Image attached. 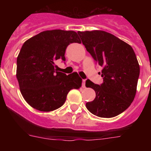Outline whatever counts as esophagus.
Wrapping results in <instances>:
<instances>
[{"label":"esophagus","instance_id":"obj_1","mask_svg":"<svg viewBox=\"0 0 151 151\" xmlns=\"http://www.w3.org/2000/svg\"><path fill=\"white\" fill-rule=\"evenodd\" d=\"M82 88H85V79L82 80Z\"/></svg>","mask_w":151,"mask_h":151}]
</instances>
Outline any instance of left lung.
<instances>
[{
    "label": "left lung",
    "instance_id": "8db88e82",
    "mask_svg": "<svg viewBox=\"0 0 151 151\" xmlns=\"http://www.w3.org/2000/svg\"><path fill=\"white\" fill-rule=\"evenodd\" d=\"M82 42L99 66L104 82L88 79L85 86L95 91L86 107L94 115L111 118L125 111L134 101L140 66L132 47L115 35L101 30L78 32Z\"/></svg>",
    "mask_w": 151,
    "mask_h": 151
}]
</instances>
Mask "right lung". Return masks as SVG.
Returning <instances> with one entry per match:
<instances>
[{"label":"right lung","instance_id":"right-lung-1","mask_svg":"<svg viewBox=\"0 0 151 151\" xmlns=\"http://www.w3.org/2000/svg\"><path fill=\"white\" fill-rule=\"evenodd\" d=\"M72 43H81L76 32L54 29L33 36L22 46L17 78L22 97L36 110H57L63 105L69 91L82 86L78 73L66 76L54 68L56 60H66L65 51Z\"/></svg>","mask_w":151,"mask_h":151}]
</instances>
